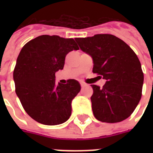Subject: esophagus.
<instances>
[{
    "instance_id": "1",
    "label": "esophagus",
    "mask_w": 153,
    "mask_h": 153,
    "mask_svg": "<svg viewBox=\"0 0 153 153\" xmlns=\"http://www.w3.org/2000/svg\"><path fill=\"white\" fill-rule=\"evenodd\" d=\"M87 85H86V83H84V82H81V86L82 87H85V86H86Z\"/></svg>"
}]
</instances>
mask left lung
Returning <instances> with one entry per match:
<instances>
[{
	"mask_svg": "<svg viewBox=\"0 0 153 153\" xmlns=\"http://www.w3.org/2000/svg\"><path fill=\"white\" fill-rule=\"evenodd\" d=\"M82 51L92 57L93 72L106 82L91 85L92 109L96 119L116 123L128 118L140 102L144 82L140 60L123 40L110 34L76 38Z\"/></svg>",
	"mask_w": 153,
	"mask_h": 153,
	"instance_id": "1",
	"label": "left lung"
}]
</instances>
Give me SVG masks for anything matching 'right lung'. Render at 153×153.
Instances as JSON below:
<instances>
[{
  "instance_id": "obj_1",
  "label": "right lung",
  "mask_w": 153,
  "mask_h": 153,
  "mask_svg": "<svg viewBox=\"0 0 153 153\" xmlns=\"http://www.w3.org/2000/svg\"><path fill=\"white\" fill-rule=\"evenodd\" d=\"M79 47L73 39L43 35L23 47L13 71L16 94L32 119L47 126L69 119L71 102L81 90L78 81L55 83V72L63 69L66 55Z\"/></svg>"
}]
</instances>
